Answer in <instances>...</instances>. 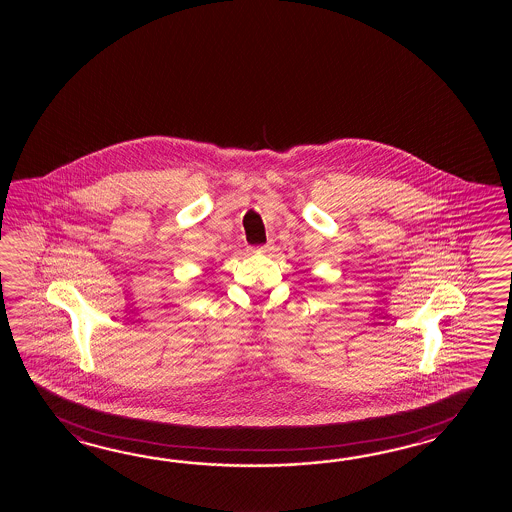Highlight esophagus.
Listing matches in <instances>:
<instances>
[{"label":"esophagus","mask_w":512,"mask_h":512,"mask_svg":"<svg viewBox=\"0 0 512 512\" xmlns=\"http://www.w3.org/2000/svg\"><path fill=\"white\" fill-rule=\"evenodd\" d=\"M272 249V243H267V245H263V247H260L261 252H269Z\"/></svg>","instance_id":"34e87169"}]
</instances>
